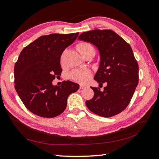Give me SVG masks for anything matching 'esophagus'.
<instances>
[{
  "label": "esophagus",
  "mask_w": 159,
  "mask_h": 159,
  "mask_svg": "<svg viewBox=\"0 0 159 159\" xmlns=\"http://www.w3.org/2000/svg\"><path fill=\"white\" fill-rule=\"evenodd\" d=\"M86 88V86H85V85H80V88L81 89H84V88Z\"/></svg>",
  "instance_id": "esophagus-1"
}]
</instances>
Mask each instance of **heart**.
<instances>
[{
  "label": "heart",
  "mask_w": 159,
  "mask_h": 159,
  "mask_svg": "<svg viewBox=\"0 0 159 159\" xmlns=\"http://www.w3.org/2000/svg\"><path fill=\"white\" fill-rule=\"evenodd\" d=\"M77 49H78L80 53L84 57H86L88 55H95V49L93 46L88 42L81 41L78 43L77 44ZM63 55L64 52L62 53L61 59H60L61 63H63ZM92 76V72L88 68H80V69L72 71L70 74V77L71 80L80 84L87 83L91 79Z\"/></svg>",
  "instance_id": "heart-1"
}]
</instances>
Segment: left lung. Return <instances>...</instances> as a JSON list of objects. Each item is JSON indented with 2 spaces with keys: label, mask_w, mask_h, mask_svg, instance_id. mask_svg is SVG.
I'll use <instances>...</instances> for the list:
<instances>
[{
  "label": "left lung",
  "mask_w": 159,
  "mask_h": 159,
  "mask_svg": "<svg viewBox=\"0 0 159 159\" xmlns=\"http://www.w3.org/2000/svg\"><path fill=\"white\" fill-rule=\"evenodd\" d=\"M79 40L93 44L99 50L100 67L94 80L102 85L93 90L92 99L85 104L92 112L102 117L114 116L125 110L139 84V65L130 45L112 30L96 29L84 32Z\"/></svg>",
  "instance_id": "left-lung-1"
}]
</instances>
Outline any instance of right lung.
I'll return each instance as SVG.
<instances>
[{"mask_svg": "<svg viewBox=\"0 0 159 159\" xmlns=\"http://www.w3.org/2000/svg\"><path fill=\"white\" fill-rule=\"evenodd\" d=\"M78 35L79 33L43 35L20 52L15 65V88L33 114L43 118L57 116L66 108L68 96L78 91L79 84L72 81H63L60 86L53 85L52 81L62 72V53Z\"/></svg>", "mask_w": 159, "mask_h": 159, "instance_id": "1", "label": "right lung"}]
</instances>
